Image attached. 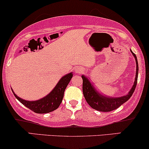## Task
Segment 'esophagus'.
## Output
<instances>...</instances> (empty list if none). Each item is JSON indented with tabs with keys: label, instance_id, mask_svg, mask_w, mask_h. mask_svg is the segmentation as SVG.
Returning a JSON list of instances; mask_svg holds the SVG:
<instances>
[{
	"label": "esophagus",
	"instance_id": "1",
	"mask_svg": "<svg viewBox=\"0 0 149 149\" xmlns=\"http://www.w3.org/2000/svg\"><path fill=\"white\" fill-rule=\"evenodd\" d=\"M74 71H75V72H77V73H79V72H82L84 71V70H83V68H75V69H74Z\"/></svg>",
	"mask_w": 149,
	"mask_h": 149
}]
</instances>
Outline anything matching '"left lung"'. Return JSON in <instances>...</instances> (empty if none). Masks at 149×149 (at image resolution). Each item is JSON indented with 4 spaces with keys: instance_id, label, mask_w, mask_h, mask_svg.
Segmentation results:
<instances>
[{
    "instance_id": "obj_1",
    "label": "left lung",
    "mask_w": 149,
    "mask_h": 149,
    "mask_svg": "<svg viewBox=\"0 0 149 149\" xmlns=\"http://www.w3.org/2000/svg\"><path fill=\"white\" fill-rule=\"evenodd\" d=\"M132 54L135 57L136 61V76H135L134 84L129 91V93L125 96L120 97H107L101 95L97 90L95 88L93 84L91 83L88 79L85 76L82 75L81 77L83 79V94L85 97L86 102L91 106L93 109L97 110L101 112H110L113 110L117 109L124 103L129 100L133 94L135 88L137 86V77H138V63L136 55L131 50Z\"/></svg>"
}]
</instances>
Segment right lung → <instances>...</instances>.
I'll use <instances>...</instances> for the list:
<instances>
[{
  "label": "right lung",
  "mask_w": 149,
  "mask_h": 149,
  "mask_svg": "<svg viewBox=\"0 0 149 149\" xmlns=\"http://www.w3.org/2000/svg\"><path fill=\"white\" fill-rule=\"evenodd\" d=\"M72 74L69 73V74L65 75L59 80L56 86H55L54 88L51 91L50 93L46 95L45 97L38 100L37 101H26L25 100L18 97L14 91H12L14 93V96L19 101L21 104L24 106H26L31 111H34L36 113H50L54 110L57 109L58 106H60L62 100L63 98L64 91L68 85L69 82L70 81L72 77Z\"/></svg>",
  "instance_id": "add662e5"
}]
</instances>
